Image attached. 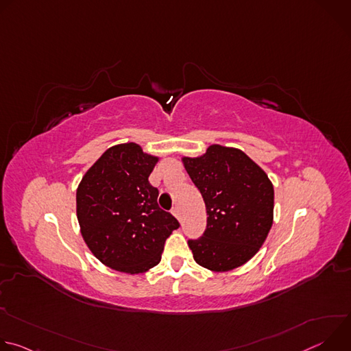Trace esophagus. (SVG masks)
Wrapping results in <instances>:
<instances>
[{
	"instance_id": "obj_1",
	"label": "esophagus",
	"mask_w": 351,
	"mask_h": 351,
	"mask_svg": "<svg viewBox=\"0 0 351 351\" xmlns=\"http://www.w3.org/2000/svg\"><path fill=\"white\" fill-rule=\"evenodd\" d=\"M172 214H173V217H175L178 221H180V210H179L178 207H175V208L172 210Z\"/></svg>"
}]
</instances>
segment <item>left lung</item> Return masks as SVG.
Here are the masks:
<instances>
[{"label":"left lung","mask_w":351,"mask_h":351,"mask_svg":"<svg viewBox=\"0 0 351 351\" xmlns=\"http://www.w3.org/2000/svg\"><path fill=\"white\" fill-rule=\"evenodd\" d=\"M207 210V229L189 240L194 261L228 272L252 260L274 223V184L241 149L211 144L198 157H182Z\"/></svg>","instance_id":"1"}]
</instances>
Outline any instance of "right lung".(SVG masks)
Here are the masks:
<instances>
[{"label": "right lung", "mask_w": 351, "mask_h": 351, "mask_svg": "<svg viewBox=\"0 0 351 351\" xmlns=\"http://www.w3.org/2000/svg\"><path fill=\"white\" fill-rule=\"evenodd\" d=\"M160 157L136 143L110 147L76 190L80 233L93 256L118 272L137 275L161 261L165 240L179 222L158 207L148 182Z\"/></svg>", "instance_id": "right-lung-1"}]
</instances>
